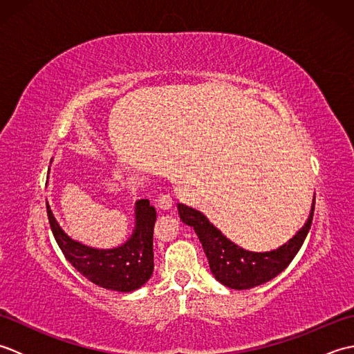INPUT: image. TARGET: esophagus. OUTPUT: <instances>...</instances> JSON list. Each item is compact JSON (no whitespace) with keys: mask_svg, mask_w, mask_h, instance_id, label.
I'll return each instance as SVG.
<instances>
[{"mask_svg":"<svg viewBox=\"0 0 354 354\" xmlns=\"http://www.w3.org/2000/svg\"><path fill=\"white\" fill-rule=\"evenodd\" d=\"M156 204L161 209H170L171 205H173V199H171L170 194H161V196L158 198Z\"/></svg>","mask_w":354,"mask_h":354,"instance_id":"esophagus-1","label":"esophagus"}]
</instances>
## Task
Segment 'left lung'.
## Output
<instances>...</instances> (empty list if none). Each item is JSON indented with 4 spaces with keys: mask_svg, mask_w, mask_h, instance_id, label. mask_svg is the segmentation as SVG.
Returning <instances> with one entry per match:
<instances>
[{
    "mask_svg": "<svg viewBox=\"0 0 354 354\" xmlns=\"http://www.w3.org/2000/svg\"><path fill=\"white\" fill-rule=\"evenodd\" d=\"M47 216L53 236L65 259L94 284L109 290L132 292L146 284L152 275L156 212L149 199L137 201L132 236L126 243L112 250H97L66 236L53 216L48 202Z\"/></svg>",
    "mask_w": 354,
    "mask_h": 354,
    "instance_id": "8db88e82",
    "label": "left lung"
}]
</instances>
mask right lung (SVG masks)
<instances>
[{
	"instance_id": "obj_1",
	"label": "right lung",
	"mask_w": 354,
	"mask_h": 354,
	"mask_svg": "<svg viewBox=\"0 0 354 354\" xmlns=\"http://www.w3.org/2000/svg\"><path fill=\"white\" fill-rule=\"evenodd\" d=\"M313 209L315 199L309 219L288 243L269 252H252L232 243L198 209L178 204L179 217L198 234L216 280L237 290L252 289L272 280L289 266L310 230Z\"/></svg>"
}]
</instances>
